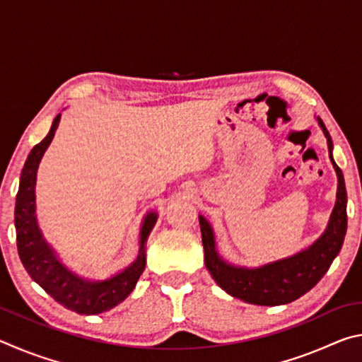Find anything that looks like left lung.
I'll return each mask as SVG.
<instances>
[{
  "mask_svg": "<svg viewBox=\"0 0 362 362\" xmlns=\"http://www.w3.org/2000/svg\"><path fill=\"white\" fill-rule=\"evenodd\" d=\"M317 121L327 137L329 151H332V139H330L321 118H317ZM329 156L335 168L337 177H339L335 207L330 216L327 230L313 246H310L303 252L255 269L231 267L217 255L211 225L204 217H199L206 268L209 269L216 283L230 296L254 305H284L302 297L326 274L330 263L340 252L346 233L345 180H343L341 170L335 164L332 155Z\"/></svg>",
  "mask_w": 362,
  "mask_h": 362,
  "instance_id": "8db88e82",
  "label": "left lung"
}]
</instances>
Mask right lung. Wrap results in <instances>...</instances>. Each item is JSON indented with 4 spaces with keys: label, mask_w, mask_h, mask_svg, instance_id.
Instances as JSON below:
<instances>
[{
    "label": "right lung",
    "mask_w": 362,
    "mask_h": 362,
    "mask_svg": "<svg viewBox=\"0 0 362 362\" xmlns=\"http://www.w3.org/2000/svg\"><path fill=\"white\" fill-rule=\"evenodd\" d=\"M60 113L54 119L47 136L36 144L22 169L19 192L16 196V233L17 250L33 281H36L49 296L65 308L78 315H99L121 303L136 287L140 274L145 269V244L156 223V214H148L140 233V254L137 260L124 272L102 283H89L75 276L60 265L56 255L42 240L35 217V183L36 170L57 131Z\"/></svg>",
    "instance_id": "obj_1"
}]
</instances>
